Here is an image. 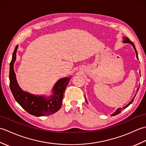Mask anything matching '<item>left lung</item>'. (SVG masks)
<instances>
[{"mask_svg":"<svg viewBox=\"0 0 146 146\" xmlns=\"http://www.w3.org/2000/svg\"><path fill=\"white\" fill-rule=\"evenodd\" d=\"M123 43H129V44H131L132 46H133V48H134V50H135V53H136V57H137V58L138 59V54H137V51H136V49H135V46H134V43H133L131 40H130L128 38H125V37H123ZM139 60V59H138ZM138 90H139V88L137 90V91H138ZM135 95L134 96V98H133V99L132 100L129 102V103L126 105V106H125V107H123L122 108H117V109L116 110V111H115L114 113H113L111 115V116H115V115H117V114H119V113H120V112H121V111H122V109H123V108H126V107H127L128 106H129V105L130 104H131L132 103V102L134 101V98H135ZM85 100H86V98H85ZM86 102H87V101H86Z\"/></svg>","mask_w":146,"mask_h":146,"instance_id":"8db88e82","label":"left lung"}]
</instances>
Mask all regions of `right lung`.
<instances>
[{
  "label": "right lung",
  "instance_id": "add662e5",
  "mask_svg": "<svg viewBox=\"0 0 146 146\" xmlns=\"http://www.w3.org/2000/svg\"><path fill=\"white\" fill-rule=\"evenodd\" d=\"M18 45L15 46L10 63L9 80L11 90L15 100L29 113L36 117L49 115L56 112L62 105L63 95L71 77L59 80L52 89V95L48 97L44 95H36L23 90L19 85L14 70L16 60Z\"/></svg>",
  "mask_w": 146,
  "mask_h": 146
}]
</instances>
